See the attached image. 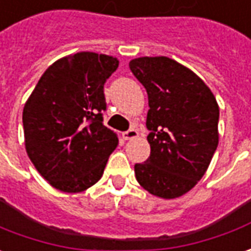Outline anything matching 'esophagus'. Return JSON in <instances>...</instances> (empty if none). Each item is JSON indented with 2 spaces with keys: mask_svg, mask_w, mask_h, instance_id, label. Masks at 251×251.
Returning a JSON list of instances; mask_svg holds the SVG:
<instances>
[{
  "mask_svg": "<svg viewBox=\"0 0 251 251\" xmlns=\"http://www.w3.org/2000/svg\"><path fill=\"white\" fill-rule=\"evenodd\" d=\"M138 135H139V132H138L136 129H128V131L123 132V138H124L126 141H131V139H135Z\"/></svg>",
  "mask_w": 251,
  "mask_h": 251,
  "instance_id": "34e87169",
  "label": "esophagus"
}]
</instances>
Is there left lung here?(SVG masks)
Masks as SVG:
<instances>
[{"label": "left lung", "mask_w": 251, "mask_h": 251, "mask_svg": "<svg viewBox=\"0 0 251 251\" xmlns=\"http://www.w3.org/2000/svg\"><path fill=\"white\" fill-rule=\"evenodd\" d=\"M129 68L148 91L150 157L135 164L148 193L175 200L208 171L219 145V103L200 76L165 56L138 57Z\"/></svg>", "instance_id": "obj_1"}]
</instances>
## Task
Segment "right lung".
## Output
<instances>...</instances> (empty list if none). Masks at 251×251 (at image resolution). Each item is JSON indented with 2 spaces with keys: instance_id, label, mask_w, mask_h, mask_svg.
<instances>
[{
  "instance_id": "1",
  "label": "right lung",
  "mask_w": 251,
  "mask_h": 251,
  "mask_svg": "<svg viewBox=\"0 0 251 251\" xmlns=\"http://www.w3.org/2000/svg\"><path fill=\"white\" fill-rule=\"evenodd\" d=\"M119 67L108 54L79 51L53 63L24 103L25 151L51 187L82 193L102 177L117 134L102 124L103 84Z\"/></svg>"
}]
</instances>
